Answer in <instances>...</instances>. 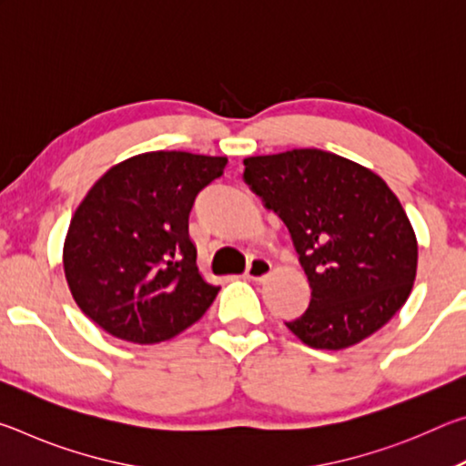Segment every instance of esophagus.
Returning a JSON list of instances; mask_svg holds the SVG:
<instances>
[{"label": "esophagus", "mask_w": 466, "mask_h": 466, "mask_svg": "<svg viewBox=\"0 0 466 466\" xmlns=\"http://www.w3.org/2000/svg\"><path fill=\"white\" fill-rule=\"evenodd\" d=\"M247 279L252 281H263L265 278H269L271 275V263L269 258H263V257H252L250 263L247 267Z\"/></svg>", "instance_id": "obj_1"}]
</instances>
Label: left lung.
<instances>
[{"label":"left lung","mask_w":466,"mask_h":466,"mask_svg":"<svg viewBox=\"0 0 466 466\" xmlns=\"http://www.w3.org/2000/svg\"><path fill=\"white\" fill-rule=\"evenodd\" d=\"M244 180L288 226L309 278V309L286 322L299 341L345 350L403 309L417 273V238L380 177L306 147L247 157Z\"/></svg>","instance_id":"8db88e82"}]
</instances>
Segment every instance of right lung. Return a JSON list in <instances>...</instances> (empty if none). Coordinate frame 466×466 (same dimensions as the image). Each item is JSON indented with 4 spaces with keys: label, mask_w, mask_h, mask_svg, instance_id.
Listing matches in <instances>:
<instances>
[{
    "label": "right lung",
    "mask_w": 466,
    "mask_h": 466,
    "mask_svg": "<svg viewBox=\"0 0 466 466\" xmlns=\"http://www.w3.org/2000/svg\"><path fill=\"white\" fill-rule=\"evenodd\" d=\"M226 164L224 156L146 152L115 164L77 205L63 269L76 304L108 335L168 341L214 302L219 288L197 267L188 214Z\"/></svg>",
    "instance_id": "right-lung-1"
}]
</instances>
